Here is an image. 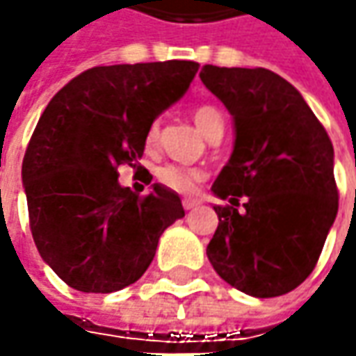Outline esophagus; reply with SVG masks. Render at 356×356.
I'll return each instance as SVG.
<instances>
[{
    "mask_svg": "<svg viewBox=\"0 0 356 356\" xmlns=\"http://www.w3.org/2000/svg\"><path fill=\"white\" fill-rule=\"evenodd\" d=\"M198 204H200V200H194V198L182 200V206H184V210H192V208H196Z\"/></svg>",
    "mask_w": 356,
    "mask_h": 356,
    "instance_id": "obj_1",
    "label": "esophagus"
}]
</instances>
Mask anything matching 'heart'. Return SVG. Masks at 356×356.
I'll list each match as a JSON object with an SVG mask.
<instances>
[{"label": "heart", "instance_id": "b5f03b06", "mask_svg": "<svg viewBox=\"0 0 356 356\" xmlns=\"http://www.w3.org/2000/svg\"><path fill=\"white\" fill-rule=\"evenodd\" d=\"M194 120L198 129L210 138L216 132H224V117L212 104H200L194 111ZM158 140V122H152L146 130V146H154ZM158 182L166 186L172 192L190 194L196 190V186L206 178V172L202 168H188L178 164H164L156 170Z\"/></svg>", "mask_w": 356, "mask_h": 356}]
</instances>
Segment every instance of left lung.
<instances>
[{
  "mask_svg": "<svg viewBox=\"0 0 356 356\" xmlns=\"http://www.w3.org/2000/svg\"><path fill=\"white\" fill-rule=\"evenodd\" d=\"M200 79L236 124L232 158L212 186L229 204L213 206L208 259L243 293H289L315 269L337 218L333 143L299 90L269 69L204 65Z\"/></svg>",
  "mask_w": 356,
  "mask_h": 356,
  "instance_id": "left-lung-1",
  "label": "left lung"
}]
</instances>
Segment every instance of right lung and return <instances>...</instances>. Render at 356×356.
Masks as SVG:
<instances>
[{
  "label": "right lung",
  "instance_id": "add662e5",
  "mask_svg": "<svg viewBox=\"0 0 356 356\" xmlns=\"http://www.w3.org/2000/svg\"><path fill=\"white\" fill-rule=\"evenodd\" d=\"M198 67H92L43 111L21 178L35 245L69 287L83 293L129 287L154 259L164 229L184 218L176 192L152 184L150 194L138 196L118 184L117 170L143 168L146 130L188 90Z\"/></svg>",
  "mask_w": 356,
  "mask_h": 356
}]
</instances>
